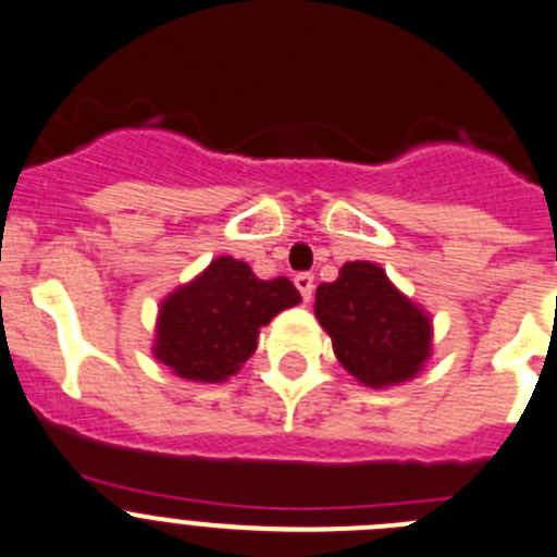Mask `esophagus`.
<instances>
[{"mask_svg":"<svg viewBox=\"0 0 557 557\" xmlns=\"http://www.w3.org/2000/svg\"><path fill=\"white\" fill-rule=\"evenodd\" d=\"M294 285H296V288H299L301 299L310 301L312 288H315V277H312L310 272H299V274H296V277H294Z\"/></svg>","mask_w":557,"mask_h":557,"instance_id":"obj_1","label":"esophagus"}]
</instances>
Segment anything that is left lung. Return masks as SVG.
<instances>
[{"label": "left lung", "mask_w": 557, "mask_h": 557, "mask_svg": "<svg viewBox=\"0 0 557 557\" xmlns=\"http://www.w3.org/2000/svg\"><path fill=\"white\" fill-rule=\"evenodd\" d=\"M315 318L339 364L364 386H397L430 359V315L370 261L345 263L334 283L318 285Z\"/></svg>", "instance_id": "8db88e82"}]
</instances>
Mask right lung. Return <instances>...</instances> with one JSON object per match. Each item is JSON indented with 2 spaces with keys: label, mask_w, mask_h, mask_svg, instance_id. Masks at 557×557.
Segmentation results:
<instances>
[{
  "label": "right lung",
  "mask_w": 557,
  "mask_h": 557,
  "mask_svg": "<svg viewBox=\"0 0 557 557\" xmlns=\"http://www.w3.org/2000/svg\"><path fill=\"white\" fill-rule=\"evenodd\" d=\"M299 301L288 277L258 280L245 261L214 258L160 305L154 359L185 381L220 383L250 359L261 326Z\"/></svg>",
  "instance_id": "right-lung-1"
}]
</instances>
